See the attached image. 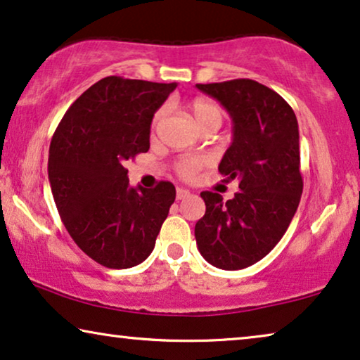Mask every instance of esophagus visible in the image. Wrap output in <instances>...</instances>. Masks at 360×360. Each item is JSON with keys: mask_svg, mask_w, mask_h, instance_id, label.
Masks as SVG:
<instances>
[{"mask_svg": "<svg viewBox=\"0 0 360 360\" xmlns=\"http://www.w3.org/2000/svg\"><path fill=\"white\" fill-rule=\"evenodd\" d=\"M191 193H190V190H186V188H176V200H185V198H188Z\"/></svg>", "mask_w": 360, "mask_h": 360, "instance_id": "1", "label": "esophagus"}]
</instances>
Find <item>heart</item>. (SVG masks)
Segmentation results:
<instances>
[{
  "mask_svg": "<svg viewBox=\"0 0 360 360\" xmlns=\"http://www.w3.org/2000/svg\"><path fill=\"white\" fill-rule=\"evenodd\" d=\"M188 110L193 116V120L196 124H198L201 129L206 126H218L223 122V110H221L219 105H216L214 101L206 100V98H196V100L190 101ZM165 116V108H162L155 112L154 116V127L159 124V122L164 120ZM205 157H196V155H190V157H184L179 164H176V170L181 176H186V179H191L196 172H198L201 167L206 164Z\"/></svg>",
  "mask_w": 360,
  "mask_h": 360,
  "instance_id": "b5f03b06",
  "label": "heart"
}]
</instances>
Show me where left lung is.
Instances as JSON below:
<instances>
[{"label": "left lung", "instance_id": "8db88e82", "mask_svg": "<svg viewBox=\"0 0 360 360\" xmlns=\"http://www.w3.org/2000/svg\"><path fill=\"white\" fill-rule=\"evenodd\" d=\"M196 88L233 120V142L218 170L239 180L233 200L201 191L206 211L195 226L196 245L214 267L245 269L277 245L297 213L303 191L298 121L278 93L249 78Z\"/></svg>", "mask_w": 360, "mask_h": 360}]
</instances>
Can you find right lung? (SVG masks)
<instances>
[{"instance_id":"1","label":"right lung","mask_w":360,"mask_h":360,"mask_svg":"<svg viewBox=\"0 0 360 360\" xmlns=\"http://www.w3.org/2000/svg\"><path fill=\"white\" fill-rule=\"evenodd\" d=\"M176 83L106 77L68 108L49 149V181L75 244L108 269L154 250L175 186H131L124 162L150 147V122Z\"/></svg>"}]
</instances>
